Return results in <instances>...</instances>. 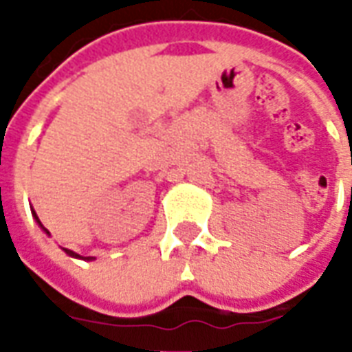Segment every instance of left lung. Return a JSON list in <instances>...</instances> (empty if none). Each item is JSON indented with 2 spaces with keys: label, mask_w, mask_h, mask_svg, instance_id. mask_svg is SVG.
<instances>
[{
  "label": "left lung",
  "mask_w": 352,
  "mask_h": 352,
  "mask_svg": "<svg viewBox=\"0 0 352 352\" xmlns=\"http://www.w3.org/2000/svg\"><path fill=\"white\" fill-rule=\"evenodd\" d=\"M351 196H352V188H351Z\"/></svg>",
  "instance_id": "1"
}]
</instances>
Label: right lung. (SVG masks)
Segmentation results:
<instances>
[{
    "label": "right lung",
    "instance_id": "right-lung-1",
    "mask_svg": "<svg viewBox=\"0 0 352 352\" xmlns=\"http://www.w3.org/2000/svg\"><path fill=\"white\" fill-rule=\"evenodd\" d=\"M34 217H35V221H37V224H39V226H41L43 228V232H47V234H49V230L45 228V226H43L41 224V221H39V217H37V214H35V211H34ZM65 252H67V254H69V256H73V258H82V256H79V254H77V252H73V251H69V249H64ZM82 260H94L92 256H87V258H82Z\"/></svg>",
    "mask_w": 352,
    "mask_h": 352
}]
</instances>
